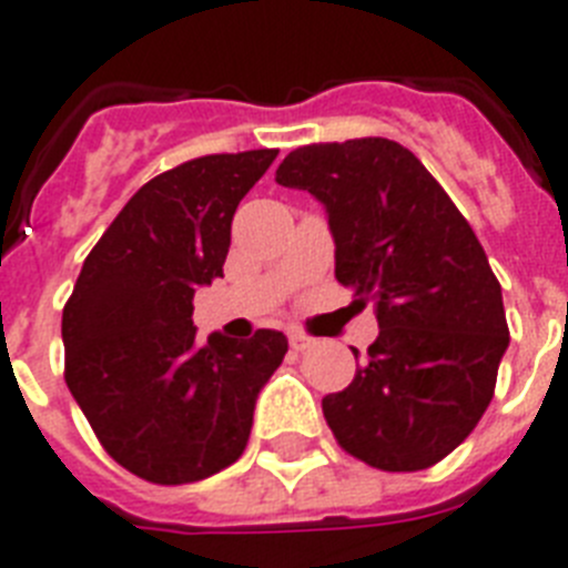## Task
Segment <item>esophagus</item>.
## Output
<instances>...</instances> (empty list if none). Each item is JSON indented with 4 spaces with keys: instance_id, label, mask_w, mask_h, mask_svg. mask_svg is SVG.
I'll return each mask as SVG.
<instances>
[{
    "instance_id": "esophagus-1",
    "label": "esophagus",
    "mask_w": 568,
    "mask_h": 568,
    "mask_svg": "<svg viewBox=\"0 0 568 568\" xmlns=\"http://www.w3.org/2000/svg\"><path fill=\"white\" fill-rule=\"evenodd\" d=\"M288 343H292L294 352H306V349H312V346H314L312 337H306L303 332H292V335H288Z\"/></svg>"
}]
</instances>
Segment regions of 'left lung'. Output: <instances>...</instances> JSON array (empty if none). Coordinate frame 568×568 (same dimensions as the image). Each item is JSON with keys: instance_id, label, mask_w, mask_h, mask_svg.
I'll use <instances>...</instances> for the list:
<instances>
[{"instance_id": "8db88e82", "label": "left lung", "mask_w": 568, "mask_h": 568, "mask_svg": "<svg viewBox=\"0 0 568 568\" xmlns=\"http://www.w3.org/2000/svg\"><path fill=\"white\" fill-rule=\"evenodd\" d=\"M276 184L326 207L337 283L378 314L355 381L323 398L337 445L381 470L430 468L479 424L508 349L503 288L483 245L422 161L389 138L300 146L276 166Z\"/></svg>"}]
</instances>
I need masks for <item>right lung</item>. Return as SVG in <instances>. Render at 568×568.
<instances>
[{"label":"right lung","mask_w":568,"mask_h":568,"mask_svg":"<svg viewBox=\"0 0 568 568\" xmlns=\"http://www.w3.org/2000/svg\"><path fill=\"white\" fill-rule=\"evenodd\" d=\"M276 150L204 155L155 175L85 256L63 308L65 384L100 445L146 483L184 485L240 459L283 332L195 341L193 294L222 276L233 213Z\"/></svg>","instance_id":"1"}]
</instances>
